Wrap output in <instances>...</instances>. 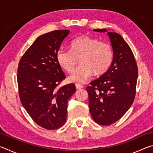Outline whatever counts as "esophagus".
Returning <instances> with one entry per match:
<instances>
[{
  "mask_svg": "<svg viewBox=\"0 0 153 153\" xmlns=\"http://www.w3.org/2000/svg\"><path fill=\"white\" fill-rule=\"evenodd\" d=\"M76 89L77 90H80V89H82V88H83V87L82 85H80V84H76Z\"/></svg>",
  "mask_w": 153,
  "mask_h": 153,
  "instance_id": "1",
  "label": "esophagus"
}]
</instances>
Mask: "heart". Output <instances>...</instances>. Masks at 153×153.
<instances>
[{"mask_svg":"<svg viewBox=\"0 0 153 153\" xmlns=\"http://www.w3.org/2000/svg\"><path fill=\"white\" fill-rule=\"evenodd\" d=\"M79 59L81 65L68 77L69 82L77 84L86 82L93 73L105 74L112 64L113 51L109 44L82 36L72 41L70 51L60 49L56 54L58 65L67 72L73 71Z\"/></svg>","mask_w":153,"mask_h":153,"instance_id":"b5f03b06","label":"heart"}]
</instances>
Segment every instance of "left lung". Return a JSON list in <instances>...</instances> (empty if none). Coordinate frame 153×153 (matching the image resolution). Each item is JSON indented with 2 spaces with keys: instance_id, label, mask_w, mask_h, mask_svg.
Returning a JSON list of instances; mask_svg holds the SVG:
<instances>
[{
  "instance_id": "obj_1",
  "label": "left lung",
  "mask_w": 153,
  "mask_h": 153,
  "mask_svg": "<svg viewBox=\"0 0 153 153\" xmlns=\"http://www.w3.org/2000/svg\"><path fill=\"white\" fill-rule=\"evenodd\" d=\"M93 31L107 32L113 51V60L108 70L86 87L92 119L100 125L108 126L122 117L132 105L138 67L132 51L122 36L107 29Z\"/></svg>"
}]
</instances>
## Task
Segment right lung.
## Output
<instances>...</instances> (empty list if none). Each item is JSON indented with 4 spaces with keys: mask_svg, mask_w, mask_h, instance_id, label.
<instances>
[{
    "mask_svg": "<svg viewBox=\"0 0 153 153\" xmlns=\"http://www.w3.org/2000/svg\"><path fill=\"white\" fill-rule=\"evenodd\" d=\"M69 30H55L36 38L21 59L17 84L21 102L34 122L46 129L66 121L67 102L76 92L74 84L57 86L65 78L56 54Z\"/></svg>",
    "mask_w": 153,
    "mask_h": 153,
    "instance_id": "right-lung-1",
    "label": "right lung"
}]
</instances>
